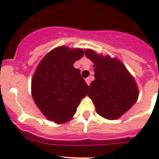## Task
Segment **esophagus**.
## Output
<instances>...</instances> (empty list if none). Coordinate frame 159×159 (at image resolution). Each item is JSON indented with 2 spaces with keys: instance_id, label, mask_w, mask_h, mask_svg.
Here are the masks:
<instances>
[{
  "instance_id": "obj_1",
  "label": "esophagus",
  "mask_w": 159,
  "mask_h": 159,
  "mask_svg": "<svg viewBox=\"0 0 159 159\" xmlns=\"http://www.w3.org/2000/svg\"><path fill=\"white\" fill-rule=\"evenodd\" d=\"M85 81H86V82H87V84L89 86L90 83H91V79H90V77H87V78H86V79H85Z\"/></svg>"
}]
</instances>
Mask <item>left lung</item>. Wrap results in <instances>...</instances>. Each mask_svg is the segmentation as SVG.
<instances>
[{
  "label": "left lung",
  "mask_w": 159,
  "mask_h": 159,
  "mask_svg": "<svg viewBox=\"0 0 159 159\" xmlns=\"http://www.w3.org/2000/svg\"><path fill=\"white\" fill-rule=\"evenodd\" d=\"M85 55L94 63L95 80L90 84L88 97L97 114L107 120L119 119L138 100L135 80L116 57L97 54L92 49H86Z\"/></svg>",
  "instance_id": "left-lung-1"
}]
</instances>
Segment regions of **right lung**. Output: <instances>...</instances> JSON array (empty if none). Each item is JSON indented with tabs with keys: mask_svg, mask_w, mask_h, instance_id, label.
<instances>
[{
	"mask_svg": "<svg viewBox=\"0 0 159 159\" xmlns=\"http://www.w3.org/2000/svg\"><path fill=\"white\" fill-rule=\"evenodd\" d=\"M84 55L82 48L59 46L39 63L31 81L34 103L48 120L57 124L69 121L77 111L89 87L73 63Z\"/></svg>",
	"mask_w": 159,
	"mask_h": 159,
	"instance_id": "obj_1",
	"label": "right lung"
}]
</instances>
